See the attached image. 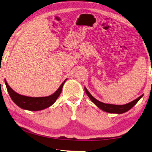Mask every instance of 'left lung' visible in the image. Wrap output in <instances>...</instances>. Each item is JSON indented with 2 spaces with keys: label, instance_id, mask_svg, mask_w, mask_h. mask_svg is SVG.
Returning <instances> with one entry per match:
<instances>
[{
  "label": "left lung",
  "instance_id": "8db88e82",
  "mask_svg": "<svg viewBox=\"0 0 152 152\" xmlns=\"http://www.w3.org/2000/svg\"><path fill=\"white\" fill-rule=\"evenodd\" d=\"M86 93L87 95L89 96L90 100L94 102V103L98 107H99L100 109H102V111H104L106 112H108V113H125V112L128 111L130 110V109L134 106V104L137 103V102L139 101V99L143 96V95H141V96L137 98V99H135L133 101L129 102V103L123 104V105H115V104H105L103 103V102L99 101L92 96V95L90 94V93L88 92V90L85 88Z\"/></svg>",
  "mask_w": 152,
  "mask_h": 152
}]
</instances>
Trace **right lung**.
Segmentation results:
<instances>
[{
  "mask_svg": "<svg viewBox=\"0 0 152 152\" xmlns=\"http://www.w3.org/2000/svg\"><path fill=\"white\" fill-rule=\"evenodd\" d=\"M66 80L60 85L56 92L46 97H30L19 94L11 89L6 80L4 81V82L11 99L18 107L29 111H39L48 108L54 103L61 93L63 85Z\"/></svg>",
  "mask_w": 152,
  "mask_h": 152,
  "instance_id": "right-lung-1",
  "label": "right lung"
}]
</instances>
